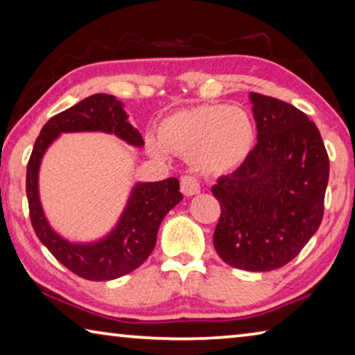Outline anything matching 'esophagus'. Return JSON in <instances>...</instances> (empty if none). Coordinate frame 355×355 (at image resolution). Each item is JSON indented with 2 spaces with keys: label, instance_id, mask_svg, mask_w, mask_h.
Returning <instances> with one entry per match:
<instances>
[{
  "label": "esophagus",
  "instance_id": "34e87169",
  "mask_svg": "<svg viewBox=\"0 0 355 355\" xmlns=\"http://www.w3.org/2000/svg\"><path fill=\"white\" fill-rule=\"evenodd\" d=\"M180 188H182V192L186 197L196 196L200 192V183L199 180L192 175H184L180 180Z\"/></svg>",
  "mask_w": 355,
  "mask_h": 355
}]
</instances>
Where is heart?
<instances>
[{
	"mask_svg": "<svg viewBox=\"0 0 355 355\" xmlns=\"http://www.w3.org/2000/svg\"><path fill=\"white\" fill-rule=\"evenodd\" d=\"M158 137H147V150L164 159L173 153L191 156L197 169L224 173L248 158L255 141V123L241 106L202 105L178 111L159 125Z\"/></svg>",
	"mask_w": 355,
	"mask_h": 355,
	"instance_id": "heart-1",
	"label": "heart"
}]
</instances>
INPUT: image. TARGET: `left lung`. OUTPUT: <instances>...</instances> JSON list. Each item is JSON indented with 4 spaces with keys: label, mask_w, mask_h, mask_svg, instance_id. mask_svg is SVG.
I'll list each match as a JSON object with an SVG mask.
<instances>
[{
    "label": "left lung",
    "mask_w": 355,
    "mask_h": 355,
    "mask_svg": "<svg viewBox=\"0 0 355 355\" xmlns=\"http://www.w3.org/2000/svg\"><path fill=\"white\" fill-rule=\"evenodd\" d=\"M249 97L257 146L211 188L220 205L213 243L230 266L264 272L290 263L320 228L329 156L302 111L261 94Z\"/></svg>",
    "instance_id": "obj_1"
}]
</instances>
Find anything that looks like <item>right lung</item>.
Segmentation results:
<instances>
[{
    "instance_id": "1",
    "label": "right lung",
    "mask_w": 355,
    "mask_h": 355,
    "mask_svg": "<svg viewBox=\"0 0 355 355\" xmlns=\"http://www.w3.org/2000/svg\"><path fill=\"white\" fill-rule=\"evenodd\" d=\"M114 135L133 147H142L139 131L130 123L123 103L114 95L95 94L51 117L35 139L26 169L29 216L40 243L59 263L83 279L106 282L135 271L156 244L164 216L182 202L177 178L135 183L117 224L95 241H70L51 227L39 194V171L48 147L64 133Z\"/></svg>"
}]
</instances>
